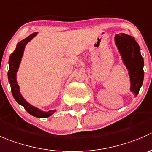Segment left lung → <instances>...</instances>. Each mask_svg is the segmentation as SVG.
Listing matches in <instances>:
<instances>
[{
    "instance_id": "left-lung-1",
    "label": "left lung",
    "mask_w": 152,
    "mask_h": 152,
    "mask_svg": "<svg viewBox=\"0 0 152 152\" xmlns=\"http://www.w3.org/2000/svg\"><path fill=\"white\" fill-rule=\"evenodd\" d=\"M115 41L124 63L129 71L131 90L137 96L144 78V61L140 53V46L134 37L125 34L115 36Z\"/></svg>"
}]
</instances>
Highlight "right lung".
Wrapping results in <instances>:
<instances>
[{"label": "right lung", "mask_w": 152, "mask_h": 152, "mask_svg": "<svg viewBox=\"0 0 152 152\" xmlns=\"http://www.w3.org/2000/svg\"><path fill=\"white\" fill-rule=\"evenodd\" d=\"M37 33H34L30 34L29 37L23 39L22 41L19 42L17 44L16 48L14 50L13 53H11L10 59H9V65H10V69L8 71V80L11 86V91H12V95H13L15 100L18 102L19 104L22 105L24 109L27 111L28 113L37 118H46L50 115H51L55 110H50L48 112H44L37 108L34 107L30 104L27 103L24 99L19 92V86L17 84L16 82V72L18 71L19 63L21 62V57H22L23 52H24L25 45L28 42H30L32 39L34 38Z\"/></svg>", "instance_id": "add662e5"}]
</instances>
